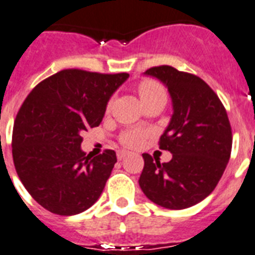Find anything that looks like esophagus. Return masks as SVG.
Returning a JSON list of instances; mask_svg holds the SVG:
<instances>
[{
	"instance_id": "esophagus-1",
	"label": "esophagus",
	"mask_w": 255,
	"mask_h": 255,
	"mask_svg": "<svg viewBox=\"0 0 255 255\" xmlns=\"http://www.w3.org/2000/svg\"><path fill=\"white\" fill-rule=\"evenodd\" d=\"M128 153L129 152H127V150H118V160H124V158L128 156Z\"/></svg>"
}]
</instances>
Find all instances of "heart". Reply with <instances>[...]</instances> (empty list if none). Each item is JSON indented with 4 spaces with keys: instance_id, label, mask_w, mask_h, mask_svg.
Segmentation results:
<instances>
[{
    "instance_id": "1",
    "label": "heart",
    "mask_w": 255,
    "mask_h": 255,
    "mask_svg": "<svg viewBox=\"0 0 255 255\" xmlns=\"http://www.w3.org/2000/svg\"><path fill=\"white\" fill-rule=\"evenodd\" d=\"M138 95L141 98L142 103L149 101V99L156 98V97H165V92L161 88L160 84H157L156 81L152 80H144L138 84ZM110 107V105H109ZM145 132L142 129H128V131L123 132L121 136V142L123 145L129 146V148H136L142 142V140L145 138Z\"/></svg>"
}]
</instances>
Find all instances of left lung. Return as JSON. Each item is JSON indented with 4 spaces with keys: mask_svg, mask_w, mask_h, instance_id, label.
Here are the masks:
<instances>
[{
    "mask_svg": "<svg viewBox=\"0 0 255 255\" xmlns=\"http://www.w3.org/2000/svg\"><path fill=\"white\" fill-rule=\"evenodd\" d=\"M145 74L158 78L170 93L173 115L160 149L173 157L161 163L144 153L138 185L153 203L183 210L206 199L220 181L231 157V123L216 93L195 74L169 65L153 67Z\"/></svg>",
    "mask_w": 255,
    "mask_h": 255,
    "instance_id": "left-lung-1",
    "label": "left lung"
}]
</instances>
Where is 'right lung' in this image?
<instances>
[{
	"mask_svg": "<svg viewBox=\"0 0 255 255\" xmlns=\"http://www.w3.org/2000/svg\"><path fill=\"white\" fill-rule=\"evenodd\" d=\"M128 77L64 69L22 103L13 128L14 166L28 194L49 212L81 214L102 194L117 154L106 149L86 156L81 134L101 124L109 99Z\"/></svg>",
	"mask_w": 255,
	"mask_h": 255,
	"instance_id": "1",
	"label": "right lung"
}]
</instances>
